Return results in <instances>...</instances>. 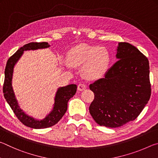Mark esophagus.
I'll list each match as a JSON object with an SVG mask.
<instances>
[{
	"label": "esophagus",
	"mask_w": 158,
	"mask_h": 158,
	"mask_svg": "<svg viewBox=\"0 0 158 158\" xmlns=\"http://www.w3.org/2000/svg\"><path fill=\"white\" fill-rule=\"evenodd\" d=\"M86 89V85L84 84H79L78 85V87H77V89H78L79 91H82V90H85Z\"/></svg>",
	"instance_id": "obj_1"
}]
</instances>
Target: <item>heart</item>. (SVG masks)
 <instances>
[{
	"label": "heart",
	"instance_id": "obj_1",
	"mask_svg": "<svg viewBox=\"0 0 158 158\" xmlns=\"http://www.w3.org/2000/svg\"><path fill=\"white\" fill-rule=\"evenodd\" d=\"M68 68L82 66V75L85 79L95 81L104 76L107 70L110 56L105 48L78 45L69 51Z\"/></svg>",
	"mask_w": 158,
	"mask_h": 158
}]
</instances>
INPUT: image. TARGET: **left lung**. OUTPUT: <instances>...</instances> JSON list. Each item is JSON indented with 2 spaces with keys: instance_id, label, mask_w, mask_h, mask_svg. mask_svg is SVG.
I'll list each match as a JSON object with an SVG mask.
<instances>
[{
  "instance_id": "obj_1",
  "label": "left lung",
  "mask_w": 158,
  "mask_h": 158,
  "mask_svg": "<svg viewBox=\"0 0 158 158\" xmlns=\"http://www.w3.org/2000/svg\"><path fill=\"white\" fill-rule=\"evenodd\" d=\"M116 57L105 77L89 85L95 95L90 115L100 126L111 128L137 118L151 94L148 58L127 42H118Z\"/></svg>"
}]
</instances>
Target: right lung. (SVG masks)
Returning a JSON list of instances; mask_svg holds the SVG:
<instances>
[{
	"mask_svg": "<svg viewBox=\"0 0 158 158\" xmlns=\"http://www.w3.org/2000/svg\"><path fill=\"white\" fill-rule=\"evenodd\" d=\"M49 47L50 45L48 42H31L25 44L9 58L5 69L3 93L5 100L18 119L26 126L34 129L47 128L56 124L65 114L69 100L73 98L77 92V86L76 84H69L65 86L58 88L56 93L54 104L53 105L52 111L43 119H37L29 116L20 108L12 86L15 66L25 51L47 49Z\"/></svg>",
	"mask_w": 158,
	"mask_h": 158,
	"instance_id": "obj_1",
	"label": "right lung"
}]
</instances>
